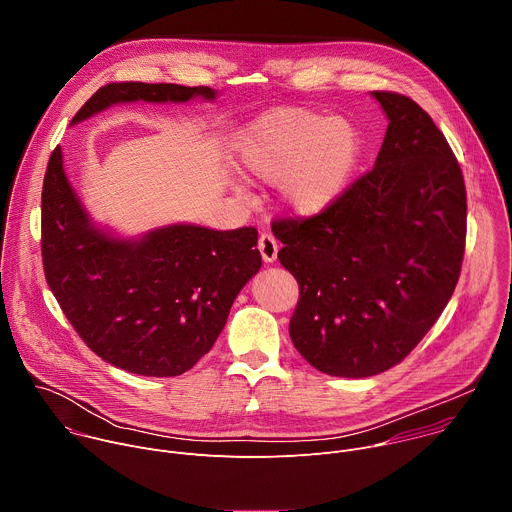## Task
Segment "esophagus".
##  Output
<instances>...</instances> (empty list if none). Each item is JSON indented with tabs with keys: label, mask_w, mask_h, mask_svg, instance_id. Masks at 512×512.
Instances as JSON below:
<instances>
[{
	"label": "esophagus",
	"mask_w": 512,
	"mask_h": 512,
	"mask_svg": "<svg viewBox=\"0 0 512 512\" xmlns=\"http://www.w3.org/2000/svg\"><path fill=\"white\" fill-rule=\"evenodd\" d=\"M259 251H261V257L265 263H273L277 259V251H279V245L275 241L273 235L269 233H263L259 237Z\"/></svg>",
	"instance_id": "obj_1"
}]
</instances>
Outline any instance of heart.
Returning <instances> with one entry per match:
<instances>
[{"label":"heart","instance_id":"heart-1","mask_svg":"<svg viewBox=\"0 0 512 512\" xmlns=\"http://www.w3.org/2000/svg\"><path fill=\"white\" fill-rule=\"evenodd\" d=\"M235 156L251 180L279 184V202L289 214L314 218L344 196L362 158V139L346 119L281 107L255 117L237 133ZM233 188L249 194L239 178Z\"/></svg>","mask_w":512,"mask_h":512}]
</instances>
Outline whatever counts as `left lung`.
<instances>
[{"label":"left lung","instance_id":"1","mask_svg":"<svg viewBox=\"0 0 512 512\" xmlns=\"http://www.w3.org/2000/svg\"><path fill=\"white\" fill-rule=\"evenodd\" d=\"M389 125L375 168L324 214L273 225L300 283L289 336L314 369L389 371L448 306L466 241V188L444 133L409 97L373 91Z\"/></svg>","mask_w":512,"mask_h":512}]
</instances>
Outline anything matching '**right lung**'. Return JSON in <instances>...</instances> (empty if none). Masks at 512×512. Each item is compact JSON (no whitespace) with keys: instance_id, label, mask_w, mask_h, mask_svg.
Returning <instances> with one entry per match:
<instances>
[{"instance_id":"obj_1","label":"right lung","mask_w":512,"mask_h":512,"mask_svg":"<svg viewBox=\"0 0 512 512\" xmlns=\"http://www.w3.org/2000/svg\"><path fill=\"white\" fill-rule=\"evenodd\" d=\"M210 87L111 83L72 117L125 103L214 101ZM42 263L64 316L105 362L141 377H178L212 348L245 283L261 269L257 231L174 223L119 235L93 221L60 145L42 186Z\"/></svg>"}]
</instances>
